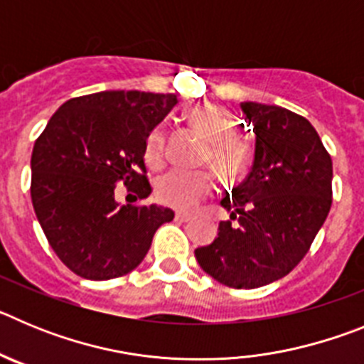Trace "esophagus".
Wrapping results in <instances>:
<instances>
[{
  "label": "esophagus",
  "instance_id": "1",
  "mask_svg": "<svg viewBox=\"0 0 364 364\" xmlns=\"http://www.w3.org/2000/svg\"><path fill=\"white\" fill-rule=\"evenodd\" d=\"M191 217H193L191 213H184V211H176V213H175V218H176V220H180V222L191 220Z\"/></svg>",
  "mask_w": 364,
  "mask_h": 364
}]
</instances>
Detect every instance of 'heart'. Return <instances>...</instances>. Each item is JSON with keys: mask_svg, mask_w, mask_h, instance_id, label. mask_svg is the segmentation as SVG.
<instances>
[{"mask_svg": "<svg viewBox=\"0 0 364 364\" xmlns=\"http://www.w3.org/2000/svg\"><path fill=\"white\" fill-rule=\"evenodd\" d=\"M188 120L208 140L204 149V162L213 167L220 178L233 182L247 171L252 162V146L247 140L237 136V120L231 112L218 105H197L188 111ZM166 147V131L154 127L146 140V162L160 166ZM215 176L208 169L186 171L171 169L156 180V197L164 204L176 210H193L198 202L215 191Z\"/></svg>", "mask_w": 364, "mask_h": 364, "instance_id": "1", "label": "heart"}]
</instances>
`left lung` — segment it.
<instances>
[{
	"label": "left lung",
	"instance_id": "left-lung-1",
	"mask_svg": "<svg viewBox=\"0 0 364 364\" xmlns=\"http://www.w3.org/2000/svg\"><path fill=\"white\" fill-rule=\"evenodd\" d=\"M240 109L255 133L252 171L220 200L231 220L195 257L215 281L252 290L288 275L308 253L332 205V159L301 114L257 102Z\"/></svg>",
	"mask_w": 364,
	"mask_h": 364
}]
</instances>
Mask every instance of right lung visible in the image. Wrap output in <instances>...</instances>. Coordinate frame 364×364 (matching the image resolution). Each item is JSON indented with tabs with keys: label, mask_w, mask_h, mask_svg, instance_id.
I'll use <instances>...</instances> for the list:
<instances>
[{
	"label": "right lung",
	"mask_w": 364,
	"mask_h": 364,
	"mask_svg": "<svg viewBox=\"0 0 364 364\" xmlns=\"http://www.w3.org/2000/svg\"><path fill=\"white\" fill-rule=\"evenodd\" d=\"M176 105L175 95L102 91L67 100L34 144L31 197L40 226L63 264L91 281L133 272L169 208L120 205L117 184L151 195L146 140Z\"/></svg>",
	"instance_id": "obj_1"
}]
</instances>
